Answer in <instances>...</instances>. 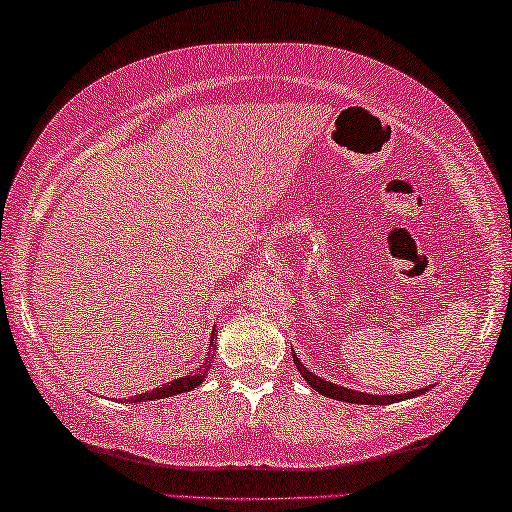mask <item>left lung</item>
<instances>
[{
  "mask_svg": "<svg viewBox=\"0 0 512 512\" xmlns=\"http://www.w3.org/2000/svg\"><path fill=\"white\" fill-rule=\"evenodd\" d=\"M293 363H296L298 373L305 377L307 384L314 391H319L321 396L326 398H335V401H345V403H356V405H389V403H396V401H405V398H415L419 394H424V391H429L431 387L426 389H417V391H408V394H391V396H380V394H366V391H354V389H347V387H340V384H333L328 380H321L314 373H310L303 363L298 361V356L293 354Z\"/></svg>",
  "mask_w": 512,
  "mask_h": 512,
  "instance_id": "8db88e82",
  "label": "left lung"
}]
</instances>
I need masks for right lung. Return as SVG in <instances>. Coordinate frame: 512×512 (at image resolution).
<instances>
[{
	"instance_id": "add662e5",
	"label": "right lung",
	"mask_w": 512,
	"mask_h": 512,
	"mask_svg": "<svg viewBox=\"0 0 512 512\" xmlns=\"http://www.w3.org/2000/svg\"><path fill=\"white\" fill-rule=\"evenodd\" d=\"M212 363H214V331H212V342H209V352L205 356V363H202V366L198 368V373H188L186 377H177V380L160 384L158 389L146 391V394H137L135 398H130V401L132 403H146V401H156V398H167V396L184 394V391H191L195 387H200Z\"/></svg>"
}]
</instances>
